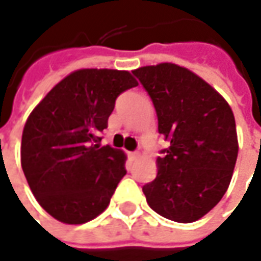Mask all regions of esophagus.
Returning a JSON list of instances; mask_svg holds the SVG:
<instances>
[{
    "label": "esophagus",
    "instance_id": "34e87169",
    "mask_svg": "<svg viewBox=\"0 0 261 261\" xmlns=\"http://www.w3.org/2000/svg\"><path fill=\"white\" fill-rule=\"evenodd\" d=\"M128 158L131 161H134L136 158H138V152H128Z\"/></svg>",
    "mask_w": 261,
    "mask_h": 261
}]
</instances>
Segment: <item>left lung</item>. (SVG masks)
I'll use <instances>...</instances> for the list:
<instances>
[{"mask_svg":"<svg viewBox=\"0 0 261 261\" xmlns=\"http://www.w3.org/2000/svg\"><path fill=\"white\" fill-rule=\"evenodd\" d=\"M133 74L152 100L158 133L169 141L144 195L164 218L195 222L218 205L232 179L239 151L232 109L205 80L174 63Z\"/></svg>","mask_w":261,"mask_h":261,"instance_id":"obj_1","label":"left lung"}]
</instances>
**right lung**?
<instances>
[{"instance_id":"right-lung-1","label":"right lung","mask_w":261,"mask_h":261,"mask_svg":"<svg viewBox=\"0 0 261 261\" xmlns=\"http://www.w3.org/2000/svg\"><path fill=\"white\" fill-rule=\"evenodd\" d=\"M137 80L125 70L82 69L45 96L25 123L21 164L46 212L69 225L94 219L127 174L123 151L100 145L117 97Z\"/></svg>"}]
</instances>
